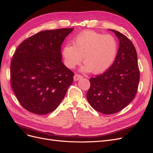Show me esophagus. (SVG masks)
<instances>
[{
    "label": "esophagus",
    "mask_w": 153,
    "mask_h": 153,
    "mask_svg": "<svg viewBox=\"0 0 153 153\" xmlns=\"http://www.w3.org/2000/svg\"><path fill=\"white\" fill-rule=\"evenodd\" d=\"M82 77V76L78 74H76L74 76V81H77L79 79H81Z\"/></svg>",
    "instance_id": "esophagus-1"
}]
</instances>
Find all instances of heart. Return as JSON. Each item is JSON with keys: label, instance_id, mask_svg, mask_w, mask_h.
<instances>
[{"label": "heart", "instance_id": "obj_1", "mask_svg": "<svg viewBox=\"0 0 153 153\" xmlns=\"http://www.w3.org/2000/svg\"><path fill=\"white\" fill-rule=\"evenodd\" d=\"M117 50V42L113 36L85 31L76 36L74 45H65L62 53L68 68L73 69L80 64L83 57V71L101 74L111 66Z\"/></svg>", "mask_w": 153, "mask_h": 153}]
</instances>
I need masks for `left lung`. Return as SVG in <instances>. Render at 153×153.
Instances as JSON below:
<instances>
[{"label":"left lung","instance_id":"left-lung-1","mask_svg":"<svg viewBox=\"0 0 153 153\" xmlns=\"http://www.w3.org/2000/svg\"><path fill=\"white\" fill-rule=\"evenodd\" d=\"M119 40L114 64L102 74L89 79L86 97L89 103L103 114H114L123 109L136 94L140 73L136 50L130 39L114 30Z\"/></svg>","mask_w":153,"mask_h":153}]
</instances>
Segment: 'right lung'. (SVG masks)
Returning a JSON list of instances; mask_svg holds the SVG:
<instances>
[{
	"instance_id": "right-lung-1",
	"label": "right lung",
	"mask_w": 153,
	"mask_h": 153,
	"mask_svg": "<svg viewBox=\"0 0 153 153\" xmlns=\"http://www.w3.org/2000/svg\"><path fill=\"white\" fill-rule=\"evenodd\" d=\"M72 28L45 30L22 42L10 63V83L24 108L38 115L55 110L73 82L62 62L61 45Z\"/></svg>"
}]
</instances>
